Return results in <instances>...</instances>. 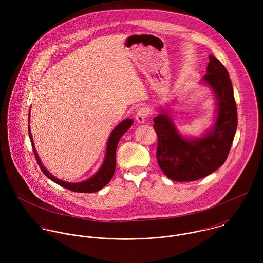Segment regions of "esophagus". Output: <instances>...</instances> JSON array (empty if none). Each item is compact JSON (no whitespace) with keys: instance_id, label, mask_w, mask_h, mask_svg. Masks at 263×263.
<instances>
[{"instance_id":"obj_1","label":"esophagus","mask_w":263,"mask_h":263,"mask_svg":"<svg viewBox=\"0 0 263 263\" xmlns=\"http://www.w3.org/2000/svg\"><path fill=\"white\" fill-rule=\"evenodd\" d=\"M148 115H149V110L147 108H140L136 114V119L139 123H143L147 119Z\"/></svg>"}]
</instances>
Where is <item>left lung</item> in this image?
Returning a JSON list of instances; mask_svg holds the SVG:
<instances>
[{
  "label": "left lung",
  "mask_w": 263,
  "mask_h": 263,
  "mask_svg": "<svg viewBox=\"0 0 263 263\" xmlns=\"http://www.w3.org/2000/svg\"><path fill=\"white\" fill-rule=\"evenodd\" d=\"M202 82L214 91L217 101V120L200 139L187 140L179 135L168 114L154 118L158 137L157 161L167 177L186 182L205 177L220 168L231 150L238 116L233 86L228 71L214 55H210Z\"/></svg>",
  "instance_id": "8db88e82"
}]
</instances>
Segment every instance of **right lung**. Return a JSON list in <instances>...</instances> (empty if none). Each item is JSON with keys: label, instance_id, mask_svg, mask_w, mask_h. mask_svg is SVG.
Listing matches in <instances>:
<instances>
[{"label": "right lung", "instance_id": "obj_1", "mask_svg": "<svg viewBox=\"0 0 263 263\" xmlns=\"http://www.w3.org/2000/svg\"><path fill=\"white\" fill-rule=\"evenodd\" d=\"M133 124V120L132 119H124L123 121H121L111 133L108 143H107V147H106V155H105V159L103 161L102 166L100 167V169L96 172V174H94L91 178L87 179L86 181L83 182H79V183H71V182H66L63 180L58 179L57 177H54L52 174H50L42 165L40 159L38 158L37 153L34 148V144H33V140H32V135L30 133V126L28 124V133H29V138L31 141V145H32V149L33 153L35 156V159L37 161L38 166L40 167L41 171L43 172V174L49 178L50 180H52L53 182H55L57 184L61 185L62 187L67 188L71 191H75V192H96L98 190H100L101 188L104 187L112 178L114 171H115V165H116V160H115V152L117 148V144L120 140V138L123 136V134L132 126Z\"/></svg>", "mask_w": 263, "mask_h": 263}]
</instances>
